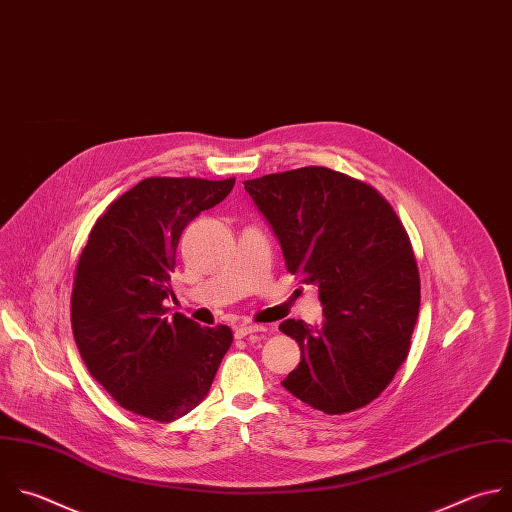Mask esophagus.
Returning a JSON list of instances; mask_svg holds the SVG:
<instances>
[{
    "instance_id": "1",
    "label": "esophagus",
    "mask_w": 512,
    "mask_h": 512,
    "mask_svg": "<svg viewBox=\"0 0 512 512\" xmlns=\"http://www.w3.org/2000/svg\"><path fill=\"white\" fill-rule=\"evenodd\" d=\"M259 331H265V325H257V323H243L239 327H235V337L237 339H243L251 333H259Z\"/></svg>"
}]
</instances>
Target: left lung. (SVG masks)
<instances>
[{
    "instance_id": "obj_1",
    "label": "left lung",
    "mask_w": 512,
    "mask_h": 512,
    "mask_svg": "<svg viewBox=\"0 0 512 512\" xmlns=\"http://www.w3.org/2000/svg\"><path fill=\"white\" fill-rule=\"evenodd\" d=\"M277 235L291 275L317 285L321 325L285 319L279 329L301 350L281 382L325 414L368 406L410 352L420 275L410 237L370 185L325 166L245 181Z\"/></svg>"
}]
</instances>
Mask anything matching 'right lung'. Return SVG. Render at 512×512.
Here are the masks:
<instances>
[{"mask_svg": "<svg viewBox=\"0 0 512 512\" xmlns=\"http://www.w3.org/2000/svg\"><path fill=\"white\" fill-rule=\"evenodd\" d=\"M235 179L150 177L118 197L88 235L72 289V331L90 376L126 410L173 422L205 400L233 344L227 325L175 313L183 229L219 205Z\"/></svg>", "mask_w": 512, "mask_h": 512, "instance_id": "1", "label": "right lung"}]
</instances>
